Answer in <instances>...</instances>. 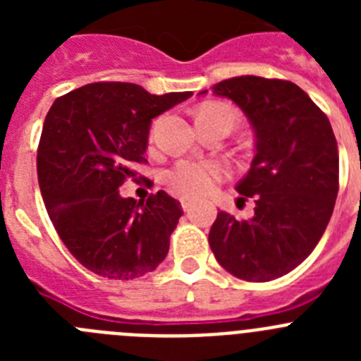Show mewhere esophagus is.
I'll list each match as a JSON object with an SVG mask.
<instances>
[{
  "instance_id": "34e87169",
  "label": "esophagus",
  "mask_w": 361,
  "mask_h": 361,
  "mask_svg": "<svg viewBox=\"0 0 361 361\" xmlns=\"http://www.w3.org/2000/svg\"><path fill=\"white\" fill-rule=\"evenodd\" d=\"M193 200L191 199H188V197H183V199H180V206H183V209L184 212H190L191 208H193Z\"/></svg>"
}]
</instances>
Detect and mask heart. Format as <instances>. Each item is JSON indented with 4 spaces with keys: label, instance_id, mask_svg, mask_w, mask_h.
Segmentation results:
<instances>
[{
    "label": "heart",
    "instance_id": "b5f03b06",
    "mask_svg": "<svg viewBox=\"0 0 361 361\" xmlns=\"http://www.w3.org/2000/svg\"><path fill=\"white\" fill-rule=\"evenodd\" d=\"M229 117L235 124V111L226 104L209 103L199 110L197 119H209V117ZM228 170L216 161H180L168 171V183L175 191L186 197L208 195L215 190L216 184L226 178Z\"/></svg>",
    "mask_w": 361,
    "mask_h": 361
}]
</instances>
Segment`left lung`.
I'll return each mask as SVG.
<instances>
[{
  "mask_svg": "<svg viewBox=\"0 0 361 361\" xmlns=\"http://www.w3.org/2000/svg\"><path fill=\"white\" fill-rule=\"evenodd\" d=\"M255 132V157L237 191L255 199V215L219 212L209 229L216 262L245 282L288 275L311 255L338 195V145L324 111L300 86L240 75L216 82ZM208 90L200 92L206 94Z\"/></svg>",
  "mask_w": 361,
  "mask_h": 361,
  "instance_id": "obj_1",
  "label": "left lung"
}]
</instances>
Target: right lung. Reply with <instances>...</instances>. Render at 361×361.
I'll use <instances>...</instances> for the list:
<instances>
[{"instance_id": "1", "label": "right lung", "mask_w": 361, "mask_h": 361, "mask_svg": "<svg viewBox=\"0 0 361 361\" xmlns=\"http://www.w3.org/2000/svg\"><path fill=\"white\" fill-rule=\"evenodd\" d=\"M191 95L92 82L50 106L37 148L41 195L63 244L95 275L139 279L168 255L180 202L162 190L137 202L121 197L119 188L146 161L153 117Z\"/></svg>"}]
</instances>
